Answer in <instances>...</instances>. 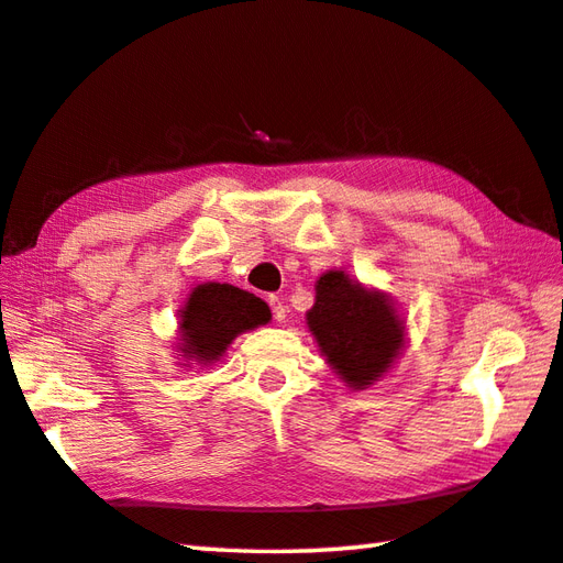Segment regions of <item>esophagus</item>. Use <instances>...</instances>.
I'll return each instance as SVG.
<instances>
[{
	"label": "esophagus",
	"mask_w": 563,
	"mask_h": 563,
	"mask_svg": "<svg viewBox=\"0 0 563 563\" xmlns=\"http://www.w3.org/2000/svg\"><path fill=\"white\" fill-rule=\"evenodd\" d=\"M267 303H269V308H272V316H274V320H284L286 318V308H284V301L279 296H269L267 298Z\"/></svg>",
	"instance_id": "esophagus-1"
}]
</instances>
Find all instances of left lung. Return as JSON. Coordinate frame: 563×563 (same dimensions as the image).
<instances>
[{
	"label": "left lung",
	"mask_w": 563,
	"mask_h": 563,
	"mask_svg": "<svg viewBox=\"0 0 563 563\" xmlns=\"http://www.w3.org/2000/svg\"><path fill=\"white\" fill-rule=\"evenodd\" d=\"M325 362L350 388H366L391 369L404 347L406 323L391 298L366 289L342 269L316 282V303L306 313Z\"/></svg>",
	"instance_id": "obj_1"
}]
</instances>
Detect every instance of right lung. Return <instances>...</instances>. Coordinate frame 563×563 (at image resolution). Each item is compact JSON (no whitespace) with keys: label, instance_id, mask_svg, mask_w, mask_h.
Instances as JSON below:
<instances>
[{"label":"right lung","instance_id":"obj_1","mask_svg":"<svg viewBox=\"0 0 563 563\" xmlns=\"http://www.w3.org/2000/svg\"><path fill=\"white\" fill-rule=\"evenodd\" d=\"M269 306L231 284H199L179 311V357L213 364L228 345L257 325L269 323Z\"/></svg>","mask_w":563,"mask_h":563}]
</instances>
